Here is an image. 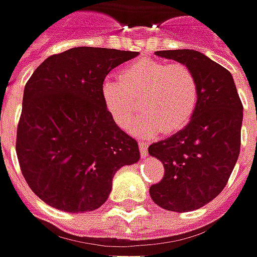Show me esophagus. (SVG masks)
Returning <instances> with one entry per match:
<instances>
[{
	"label": "esophagus",
	"mask_w": 257,
	"mask_h": 257,
	"mask_svg": "<svg viewBox=\"0 0 257 257\" xmlns=\"http://www.w3.org/2000/svg\"><path fill=\"white\" fill-rule=\"evenodd\" d=\"M140 151L141 155L147 157V155H148V144H147V142H140Z\"/></svg>",
	"instance_id": "1"
}]
</instances>
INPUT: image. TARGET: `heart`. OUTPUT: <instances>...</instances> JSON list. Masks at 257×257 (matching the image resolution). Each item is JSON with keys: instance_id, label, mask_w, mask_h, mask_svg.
<instances>
[{"instance_id": "heart-1", "label": "heart", "mask_w": 257, "mask_h": 257, "mask_svg": "<svg viewBox=\"0 0 257 257\" xmlns=\"http://www.w3.org/2000/svg\"><path fill=\"white\" fill-rule=\"evenodd\" d=\"M102 97L116 125L132 126L138 137H154L160 132L174 134L191 120L198 102V82L193 70L183 63L140 59L119 73L117 82L102 86Z\"/></svg>"}]
</instances>
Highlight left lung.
<instances>
[{"label":"left lung","mask_w":257,"mask_h":257,"mask_svg":"<svg viewBox=\"0 0 257 257\" xmlns=\"http://www.w3.org/2000/svg\"><path fill=\"white\" fill-rule=\"evenodd\" d=\"M157 56L188 66L198 82V102L188 125L150 145L164 164V177L151 185L155 204L184 213L206 206L226 187L240 152L243 105L231 73L195 50H161Z\"/></svg>","instance_id":"1"}]
</instances>
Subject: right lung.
<instances>
[{"label": "right lung", "instance_id": "obj_1", "mask_svg": "<svg viewBox=\"0 0 257 257\" xmlns=\"http://www.w3.org/2000/svg\"><path fill=\"white\" fill-rule=\"evenodd\" d=\"M137 56L74 47L47 57L28 79L16 151L28 187L49 206L99 208L117 170L140 160L138 142L115 123L102 97L107 73Z\"/></svg>", "mask_w": 257, "mask_h": 257}]
</instances>
